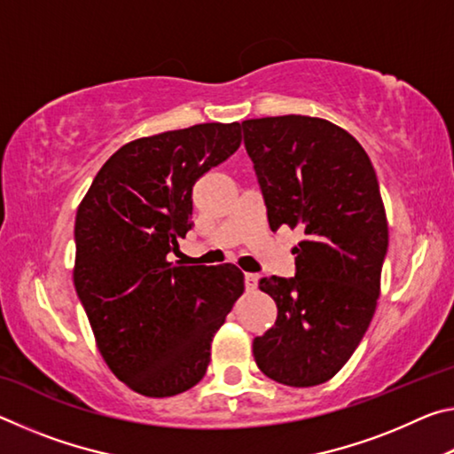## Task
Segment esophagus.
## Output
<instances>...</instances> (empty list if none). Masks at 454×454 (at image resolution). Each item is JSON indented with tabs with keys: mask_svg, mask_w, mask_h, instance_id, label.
Segmentation results:
<instances>
[{
	"mask_svg": "<svg viewBox=\"0 0 454 454\" xmlns=\"http://www.w3.org/2000/svg\"><path fill=\"white\" fill-rule=\"evenodd\" d=\"M244 284H246V290H248V292L256 290V286H258V276H256V274H246V276H244Z\"/></svg>",
	"mask_w": 454,
	"mask_h": 454,
	"instance_id": "esophagus-1",
	"label": "esophagus"
}]
</instances>
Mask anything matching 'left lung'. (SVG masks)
Instances as JSON below:
<instances>
[{"label": "left lung", "instance_id": "obj_1", "mask_svg": "<svg viewBox=\"0 0 454 454\" xmlns=\"http://www.w3.org/2000/svg\"><path fill=\"white\" fill-rule=\"evenodd\" d=\"M268 222L302 228L294 278L260 280L278 317L252 342L260 371L286 387H317L347 364L380 294L388 224L371 158L322 118L242 121Z\"/></svg>", "mask_w": 454, "mask_h": 454}]
</instances>
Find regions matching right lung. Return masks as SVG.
<instances>
[{"label": "right lung", "instance_id": "1", "mask_svg": "<svg viewBox=\"0 0 454 454\" xmlns=\"http://www.w3.org/2000/svg\"><path fill=\"white\" fill-rule=\"evenodd\" d=\"M240 142L238 121L129 142L75 214V292L106 364L144 396H174L202 380L212 338L244 292L234 264L168 262L192 228V186Z\"/></svg>", "mask_w": 454, "mask_h": 454}]
</instances>
